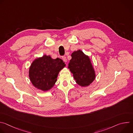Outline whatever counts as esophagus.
<instances>
[{
	"label": "esophagus",
	"mask_w": 133,
	"mask_h": 133,
	"mask_svg": "<svg viewBox=\"0 0 133 133\" xmlns=\"http://www.w3.org/2000/svg\"><path fill=\"white\" fill-rule=\"evenodd\" d=\"M62 59H63V61L64 62H67V58H66V57L65 56H63V57H62Z\"/></svg>",
	"instance_id": "obj_1"
}]
</instances>
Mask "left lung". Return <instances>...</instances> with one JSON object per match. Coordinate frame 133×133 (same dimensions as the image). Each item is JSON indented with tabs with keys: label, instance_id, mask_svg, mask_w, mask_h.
Returning a JSON list of instances; mask_svg holds the SVG:
<instances>
[{
	"label": "left lung",
	"instance_id": "obj_1",
	"mask_svg": "<svg viewBox=\"0 0 133 133\" xmlns=\"http://www.w3.org/2000/svg\"><path fill=\"white\" fill-rule=\"evenodd\" d=\"M71 56L68 68L76 82L82 87L89 86L96 77L89 57L81 50L74 51Z\"/></svg>",
	"mask_w": 133,
	"mask_h": 133
}]
</instances>
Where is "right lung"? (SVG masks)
Listing matches in <instances>:
<instances>
[{"mask_svg": "<svg viewBox=\"0 0 133 133\" xmlns=\"http://www.w3.org/2000/svg\"><path fill=\"white\" fill-rule=\"evenodd\" d=\"M66 66L58 58L52 59L50 56L44 55L31 63L29 77L32 85L43 91L50 89L57 81L59 72Z\"/></svg>", "mask_w": 133, "mask_h": 133, "instance_id": "add662e5", "label": "right lung"}]
</instances>
